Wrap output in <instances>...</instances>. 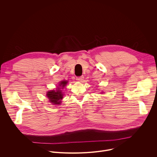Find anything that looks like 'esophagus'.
<instances>
[{
    "mask_svg": "<svg viewBox=\"0 0 157 157\" xmlns=\"http://www.w3.org/2000/svg\"><path fill=\"white\" fill-rule=\"evenodd\" d=\"M83 79H84V76H78V77H77V78H76V80H77V81H79V82L82 81Z\"/></svg>",
    "mask_w": 157,
    "mask_h": 157,
    "instance_id": "obj_1",
    "label": "esophagus"
}]
</instances>
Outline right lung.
<instances>
[{
	"label": "right lung",
	"mask_w": 157,
	"mask_h": 157,
	"mask_svg": "<svg viewBox=\"0 0 157 157\" xmlns=\"http://www.w3.org/2000/svg\"><path fill=\"white\" fill-rule=\"evenodd\" d=\"M68 83V82L66 81H62L59 86L63 88L65 85ZM58 89H56V91H48L47 94V96L48 98L50 99V102L53 103V104H59L61 103V100L63 99V94L61 93V91L59 90V88L58 87Z\"/></svg>",
	"instance_id": "right-lung-1"
}]
</instances>
